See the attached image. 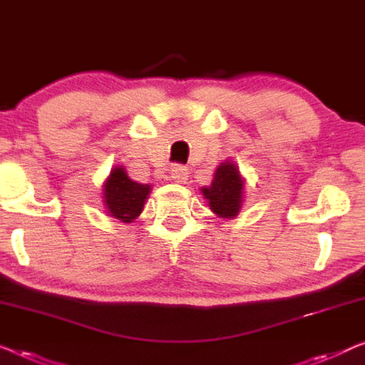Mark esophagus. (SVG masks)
<instances>
[{"label":"esophagus","instance_id":"1","mask_svg":"<svg viewBox=\"0 0 365 365\" xmlns=\"http://www.w3.org/2000/svg\"><path fill=\"white\" fill-rule=\"evenodd\" d=\"M187 177H188V173H187V168H185V167L173 165L170 168V178L173 182L185 183V182H187Z\"/></svg>","mask_w":365,"mask_h":365}]
</instances>
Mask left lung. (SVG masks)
<instances>
[{
	"mask_svg": "<svg viewBox=\"0 0 365 365\" xmlns=\"http://www.w3.org/2000/svg\"><path fill=\"white\" fill-rule=\"evenodd\" d=\"M244 185L246 180L239 167L235 162L225 160L217 165L210 187H201L200 193L217 217L235 220L244 203Z\"/></svg>",
	"mask_w": 365,
	"mask_h": 365,
	"instance_id": "1",
	"label": "left lung"
}]
</instances>
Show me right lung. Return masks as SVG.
<instances>
[{
    "label": "right lung",
    "mask_w": 365,
    "mask_h": 365,
    "mask_svg": "<svg viewBox=\"0 0 365 365\" xmlns=\"http://www.w3.org/2000/svg\"><path fill=\"white\" fill-rule=\"evenodd\" d=\"M103 205L106 215L119 222H133L144 210L145 200L152 192V185L138 183L128 177L126 168L116 165L103 183Z\"/></svg>",
    "instance_id": "add662e5"
}]
</instances>
